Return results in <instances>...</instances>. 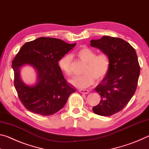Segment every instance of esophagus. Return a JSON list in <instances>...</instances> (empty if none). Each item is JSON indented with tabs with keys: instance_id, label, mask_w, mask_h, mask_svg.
Here are the masks:
<instances>
[{
	"instance_id": "34e87169",
	"label": "esophagus",
	"mask_w": 149,
	"mask_h": 149,
	"mask_svg": "<svg viewBox=\"0 0 149 149\" xmlns=\"http://www.w3.org/2000/svg\"><path fill=\"white\" fill-rule=\"evenodd\" d=\"M79 91L81 93H83V94H88V93H89V92L87 89H79Z\"/></svg>"
}]
</instances>
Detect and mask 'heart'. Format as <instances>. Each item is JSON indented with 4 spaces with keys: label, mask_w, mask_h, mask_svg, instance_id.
Returning a JSON list of instances; mask_svg holds the SVG:
<instances>
[{
    "label": "heart",
    "mask_w": 149,
    "mask_h": 149,
    "mask_svg": "<svg viewBox=\"0 0 149 149\" xmlns=\"http://www.w3.org/2000/svg\"><path fill=\"white\" fill-rule=\"evenodd\" d=\"M75 54L87 63L84 75L75 76L70 80V83L75 87L84 89L93 85L95 79L99 81L104 78L110 68V59L107 54H97L94 50L87 47L79 48L75 51ZM72 57L70 54H65L58 62V66L64 74L70 76L72 74Z\"/></svg>",
    "instance_id": "b5f03b06"
}]
</instances>
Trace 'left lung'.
I'll return each instance as SVG.
<instances>
[{
    "label": "left lung",
    "instance_id": "8db88e82",
    "mask_svg": "<svg viewBox=\"0 0 149 149\" xmlns=\"http://www.w3.org/2000/svg\"><path fill=\"white\" fill-rule=\"evenodd\" d=\"M90 45L107 54L110 59L108 72L95 87L101 99L93 107L95 114L109 116L122 110L134 95L140 74L137 56L132 45L117 37L103 36L91 40Z\"/></svg>",
    "mask_w": 149,
    "mask_h": 149
}]
</instances>
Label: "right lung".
<instances>
[{"mask_svg": "<svg viewBox=\"0 0 149 149\" xmlns=\"http://www.w3.org/2000/svg\"><path fill=\"white\" fill-rule=\"evenodd\" d=\"M76 43L68 44L59 39L39 37L25 43L12 63L14 87L25 108L42 116L54 114L64 107L75 89L68 84L58 66L60 59ZM29 65L36 70L37 82L25 84L20 77V69Z\"/></svg>", "mask_w": 149, "mask_h": 149, "instance_id": "right-lung-1", "label": "right lung"}]
</instances>
